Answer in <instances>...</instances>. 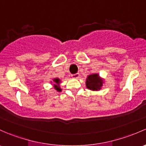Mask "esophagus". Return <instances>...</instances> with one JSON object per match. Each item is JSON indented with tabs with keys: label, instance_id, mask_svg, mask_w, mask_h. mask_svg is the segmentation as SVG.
Here are the masks:
<instances>
[{
	"label": "esophagus",
	"instance_id": "obj_1",
	"mask_svg": "<svg viewBox=\"0 0 146 146\" xmlns=\"http://www.w3.org/2000/svg\"><path fill=\"white\" fill-rule=\"evenodd\" d=\"M72 77L75 78V79H78V78H80V74L79 73H76V74L72 75Z\"/></svg>",
	"mask_w": 146,
	"mask_h": 146
}]
</instances>
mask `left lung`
Listing matches in <instances>:
<instances>
[{
  "label": "left lung",
  "mask_w": 146,
  "mask_h": 146,
  "mask_svg": "<svg viewBox=\"0 0 146 146\" xmlns=\"http://www.w3.org/2000/svg\"><path fill=\"white\" fill-rule=\"evenodd\" d=\"M104 82V79L100 77L99 73H92L89 75L86 78L85 85L88 90L96 92L100 91Z\"/></svg>",
  "instance_id": "8db88e82"
}]
</instances>
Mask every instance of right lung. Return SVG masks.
Listing matches in <instances>:
<instances>
[{"label":"right lung","instance_id":"right-lung-1","mask_svg":"<svg viewBox=\"0 0 146 146\" xmlns=\"http://www.w3.org/2000/svg\"><path fill=\"white\" fill-rule=\"evenodd\" d=\"M51 83L52 84L54 89L56 91L60 92H61V88L60 87V84L61 83V80L60 78H54L52 79V81H51Z\"/></svg>","mask_w":146,"mask_h":146}]
</instances>
